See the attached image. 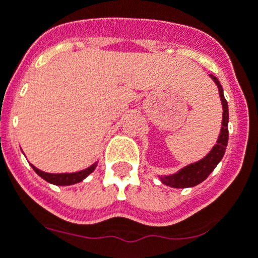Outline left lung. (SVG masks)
Listing matches in <instances>:
<instances>
[{
  "label": "left lung",
  "instance_id": "8db88e82",
  "mask_svg": "<svg viewBox=\"0 0 258 258\" xmlns=\"http://www.w3.org/2000/svg\"><path fill=\"white\" fill-rule=\"evenodd\" d=\"M210 77H211V79L214 80L215 84L219 88L221 105H223V121H221L220 134H219L216 145L212 147V150L202 160L181 167L175 174L158 176L162 184L171 186V188H190V186H195L197 184L202 183L214 171V169L221 161V158L224 157V153H225L229 138L228 102H226L225 97H224L223 87H221L219 79L216 77H214V75H210Z\"/></svg>",
  "mask_w": 258,
  "mask_h": 258
}]
</instances>
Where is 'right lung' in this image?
Returning a JSON list of instances; mask_svg holds the SVG:
<instances>
[{
    "label": "right lung",
    "mask_w": 258,
    "mask_h": 258,
    "mask_svg": "<svg viewBox=\"0 0 258 258\" xmlns=\"http://www.w3.org/2000/svg\"><path fill=\"white\" fill-rule=\"evenodd\" d=\"M33 167L38 175L41 176L42 179H44L46 181L51 184H55V185H72V184H77L79 181L84 180L87 176L91 174V172L94 171L97 166V162H94L93 165H91L89 167L84 170H80V171L77 172H62V174H51V172H44L42 170L37 169L35 166L30 165Z\"/></svg>",
    "instance_id": "obj_1"
}]
</instances>
